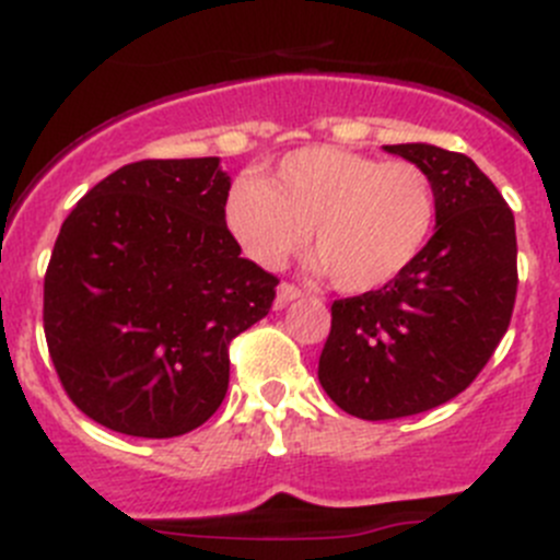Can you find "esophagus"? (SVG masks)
<instances>
[{
    "label": "esophagus",
    "mask_w": 560,
    "mask_h": 560,
    "mask_svg": "<svg viewBox=\"0 0 560 560\" xmlns=\"http://www.w3.org/2000/svg\"><path fill=\"white\" fill-rule=\"evenodd\" d=\"M304 293L299 291L296 285H291V282H280L278 285V296H275V307H285V304L296 302V299H302Z\"/></svg>",
    "instance_id": "34e87169"
}]
</instances>
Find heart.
Returning a JSON list of instances; mask_svg holds the SVG:
<instances>
[{
    "label": "heart",
    "mask_w": 560,
    "mask_h": 560,
    "mask_svg": "<svg viewBox=\"0 0 560 560\" xmlns=\"http://www.w3.org/2000/svg\"><path fill=\"white\" fill-rule=\"evenodd\" d=\"M435 187L408 160L340 147L285 154L264 179L242 176L225 198V225L253 264L280 269L313 242V269L348 293L400 278L435 225Z\"/></svg>",
    "instance_id": "1"
}]
</instances>
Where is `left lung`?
Returning <instances> with one entry per match:
<instances>
[{
    "instance_id": "left-lung-1",
    "label": "left lung",
    "mask_w": 560,
    "mask_h": 560,
    "mask_svg": "<svg viewBox=\"0 0 560 560\" xmlns=\"http://www.w3.org/2000/svg\"><path fill=\"white\" fill-rule=\"evenodd\" d=\"M435 187V234L378 291L331 304L318 359L326 395L359 419L430 411L492 357L517 293L514 214L474 160L433 143H392Z\"/></svg>"
}]
</instances>
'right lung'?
<instances>
[{
	"instance_id": "obj_1",
	"label": "right lung",
	"mask_w": 560,
	"mask_h": 560,
	"mask_svg": "<svg viewBox=\"0 0 560 560\" xmlns=\"http://www.w3.org/2000/svg\"><path fill=\"white\" fill-rule=\"evenodd\" d=\"M220 158L141 160L92 187L54 245L43 293L51 362L103 428L174 439L229 392V342L269 313L278 278L225 225Z\"/></svg>"
}]
</instances>
